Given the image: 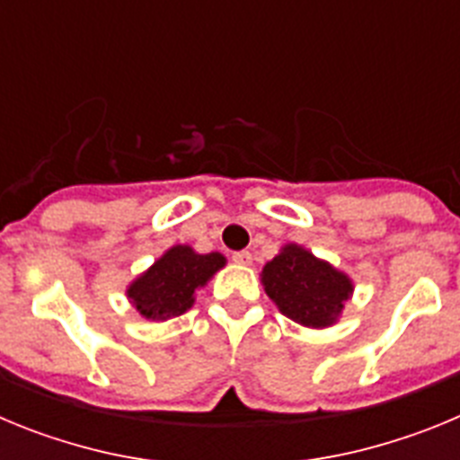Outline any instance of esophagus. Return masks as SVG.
Returning <instances> with one entry per match:
<instances>
[{
    "label": "esophagus",
    "mask_w": 460,
    "mask_h": 460,
    "mask_svg": "<svg viewBox=\"0 0 460 460\" xmlns=\"http://www.w3.org/2000/svg\"><path fill=\"white\" fill-rule=\"evenodd\" d=\"M233 260L234 262H239V265H251L253 255H251V251H234Z\"/></svg>",
    "instance_id": "1"
}]
</instances>
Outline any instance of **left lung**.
<instances>
[{
    "mask_svg": "<svg viewBox=\"0 0 460 460\" xmlns=\"http://www.w3.org/2000/svg\"><path fill=\"white\" fill-rule=\"evenodd\" d=\"M267 295L280 313L306 327H327L350 296V279L299 246H286L262 270Z\"/></svg>",
    "mask_w": 460,
    "mask_h": 460,
    "instance_id": "8db88e82",
    "label": "left lung"
}]
</instances>
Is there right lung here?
Segmentation results:
<instances>
[{
	"mask_svg": "<svg viewBox=\"0 0 460 460\" xmlns=\"http://www.w3.org/2000/svg\"><path fill=\"white\" fill-rule=\"evenodd\" d=\"M223 265L221 253L200 255L189 246H174L128 288V296L145 318H174L189 311L195 292Z\"/></svg>",
	"mask_w": 460,
	"mask_h": 460,
	"instance_id": "right-lung-1",
	"label": "right lung"
}]
</instances>
